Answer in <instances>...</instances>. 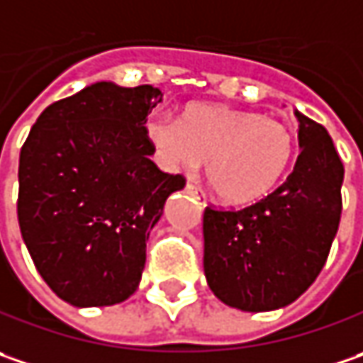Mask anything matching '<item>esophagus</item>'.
<instances>
[{"label":"esophagus","mask_w":363,"mask_h":363,"mask_svg":"<svg viewBox=\"0 0 363 363\" xmlns=\"http://www.w3.org/2000/svg\"><path fill=\"white\" fill-rule=\"evenodd\" d=\"M186 193H189V195H193V197L197 199L199 205H203V207L207 205V201H205V197H203V193L199 191L195 184H186Z\"/></svg>","instance_id":"34e87169"}]
</instances>
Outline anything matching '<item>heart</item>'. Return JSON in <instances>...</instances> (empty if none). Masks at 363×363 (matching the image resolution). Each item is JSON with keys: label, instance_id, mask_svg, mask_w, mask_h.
<instances>
[{"label": "heart", "instance_id": "b5f03b06", "mask_svg": "<svg viewBox=\"0 0 363 363\" xmlns=\"http://www.w3.org/2000/svg\"><path fill=\"white\" fill-rule=\"evenodd\" d=\"M146 134L172 172H195L207 160V181L228 205H252L268 197L289 174L296 154L286 123L221 105H189L181 121L154 116Z\"/></svg>", "mask_w": 363, "mask_h": 363}]
</instances>
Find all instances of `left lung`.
I'll return each mask as SVG.
<instances>
[{"mask_svg": "<svg viewBox=\"0 0 363 363\" xmlns=\"http://www.w3.org/2000/svg\"><path fill=\"white\" fill-rule=\"evenodd\" d=\"M294 170L274 193L235 209L207 207L203 268L229 307L262 313L294 303L323 270L341 219L343 162L321 123L294 111Z\"/></svg>", "mask_w": 363, "mask_h": 363, "instance_id": "8db88e82", "label": "left lung"}]
</instances>
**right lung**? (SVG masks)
I'll return each instance as SVG.
<instances>
[{
  "label": "right lung",
  "mask_w": 363,
  "mask_h": 363,
  "mask_svg": "<svg viewBox=\"0 0 363 363\" xmlns=\"http://www.w3.org/2000/svg\"><path fill=\"white\" fill-rule=\"evenodd\" d=\"M160 101L152 85L101 81L48 105L22 146L20 231L44 282L72 307L134 294L152 228L184 186L150 160L144 123Z\"/></svg>",
  "instance_id": "right-lung-1"
}]
</instances>
